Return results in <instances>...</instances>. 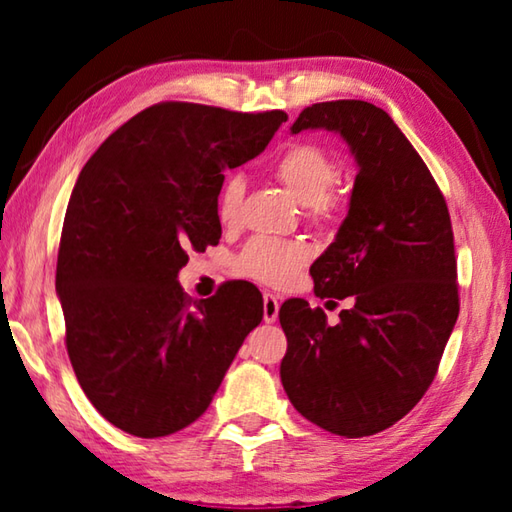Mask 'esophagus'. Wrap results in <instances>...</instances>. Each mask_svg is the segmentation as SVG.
<instances>
[{"label":"esophagus","mask_w":512,"mask_h":512,"mask_svg":"<svg viewBox=\"0 0 512 512\" xmlns=\"http://www.w3.org/2000/svg\"><path fill=\"white\" fill-rule=\"evenodd\" d=\"M277 314H280V298L275 293H264V320L266 323H275Z\"/></svg>","instance_id":"34e87169"}]
</instances>
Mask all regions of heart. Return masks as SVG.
<instances>
[{
    "label": "heart",
    "instance_id": "obj_1",
    "mask_svg": "<svg viewBox=\"0 0 512 512\" xmlns=\"http://www.w3.org/2000/svg\"><path fill=\"white\" fill-rule=\"evenodd\" d=\"M273 173L284 189L305 207L307 219L327 221L339 212V194L332 189L339 180V162L323 146L311 142L289 146L275 160ZM244 194V176L230 173L216 196V219L223 225H235L241 216ZM307 259L309 250L298 241L257 237L241 250L239 271L259 282L284 284L298 273Z\"/></svg>",
    "mask_w": 512,
    "mask_h": 512
}]
</instances>
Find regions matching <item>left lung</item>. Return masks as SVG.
<instances>
[{
    "label": "left lung",
    "instance_id": "obj_1",
    "mask_svg": "<svg viewBox=\"0 0 512 512\" xmlns=\"http://www.w3.org/2000/svg\"><path fill=\"white\" fill-rule=\"evenodd\" d=\"M339 133L357 160L350 210L311 264L318 298H352L339 323L293 298L280 377L291 404L336 436L393 427L427 393L458 318L445 196L395 121L368 101L314 103L291 133Z\"/></svg>",
    "mask_w": 512,
    "mask_h": 512
}]
</instances>
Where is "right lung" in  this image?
<instances>
[{"instance_id":"add662e5","label":"right lung","mask_w":512,"mask_h":512,"mask_svg":"<svg viewBox=\"0 0 512 512\" xmlns=\"http://www.w3.org/2000/svg\"><path fill=\"white\" fill-rule=\"evenodd\" d=\"M282 121V110L155 103L76 180L56 264L65 345L94 409L131 436H169L201 418L262 323L250 282L192 300L178 271L187 250L219 244L223 171L262 153Z\"/></svg>"}]
</instances>
